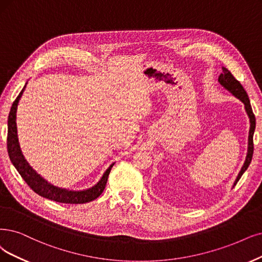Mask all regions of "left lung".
Here are the masks:
<instances>
[{"label":"left lung","mask_w":262,"mask_h":262,"mask_svg":"<svg viewBox=\"0 0 262 262\" xmlns=\"http://www.w3.org/2000/svg\"><path fill=\"white\" fill-rule=\"evenodd\" d=\"M219 83L227 89L230 93L233 94L236 98H238L242 102L245 104V110L249 116L250 120V129H249V136H248V152H247V157L245 160V163L243 167H242L238 176L234 182V186H236L237 181L241 179L242 175L245 172V170L248 168L249 164L251 162V159H253V153H254V132H255V127H256V118L255 114L253 112V109H251V105L249 102V98L247 96L246 91L244 90V87L242 86V84L235 79V77L232 75V73L227 69V68H222V73L220 74L219 79H218Z\"/></svg>","instance_id":"left-lung-1"}]
</instances>
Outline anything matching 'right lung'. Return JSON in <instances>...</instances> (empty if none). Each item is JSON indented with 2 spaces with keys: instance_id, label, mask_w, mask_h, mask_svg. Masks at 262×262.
Wrapping results in <instances>:
<instances>
[{
  "instance_id": "obj_1",
  "label": "right lung",
  "mask_w": 262,
  "mask_h": 262,
  "mask_svg": "<svg viewBox=\"0 0 262 262\" xmlns=\"http://www.w3.org/2000/svg\"><path fill=\"white\" fill-rule=\"evenodd\" d=\"M25 89H26V85L23 89V91L20 92V94L17 96L15 101L13 102L11 111H9L8 122H7V125H8L7 151H8L9 159H11L14 166L16 167L18 172L20 173L23 179L27 182V185L30 187L36 194L41 195L45 199L52 200L58 203H66V204H84V203H89L96 200L101 194L105 188L106 181H108L109 173L111 171L113 164L105 170L102 178L96 186H94L89 190L75 192V191H68L64 189L56 188L52 186L51 183L45 181L40 175H37V173L31 168V166L29 165L28 162L25 160L20 147H19L18 136H17V126H16L17 105Z\"/></svg>"
}]
</instances>
